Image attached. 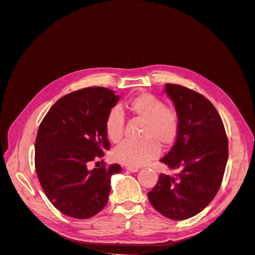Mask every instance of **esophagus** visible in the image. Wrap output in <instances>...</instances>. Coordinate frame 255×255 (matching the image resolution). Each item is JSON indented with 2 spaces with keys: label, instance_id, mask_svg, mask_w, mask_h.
<instances>
[{
  "label": "esophagus",
  "instance_id": "1",
  "mask_svg": "<svg viewBox=\"0 0 255 255\" xmlns=\"http://www.w3.org/2000/svg\"><path fill=\"white\" fill-rule=\"evenodd\" d=\"M126 169L129 170V171H131V172H136V171H138V168H137V167H132V166H127Z\"/></svg>",
  "mask_w": 255,
  "mask_h": 255
}]
</instances>
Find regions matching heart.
Listing matches in <instances>:
<instances>
[{"mask_svg": "<svg viewBox=\"0 0 255 255\" xmlns=\"http://www.w3.org/2000/svg\"><path fill=\"white\" fill-rule=\"evenodd\" d=\"M143 122L139 142L124 141L114 151L116 161L127 166L138 167L150 162L160 153V147L168 148L176 141L180 130L178 112L153 95L140 93L131 98L121 110L113 109L105 119L106 135L113 142H119L124 136L125 118L122 112Z\"/></svg>", "mask_w": 255, "mask_h": 255, "instance_id": "b5f03b06", "label": "heart"}]
</instances>
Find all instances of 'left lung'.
I'll list each match as a JSON object with an SVG mask.
<instances>
[{"label":"left lung","instance_id":"1","mask_svg":"<svg viewBox=\"0 0 255 255\" xmlns=\"http://www.w3.org/2000/svg\"><path fill=\"white\" fill-rule=\"evenodd\" d=\"M165 92L179 114L180 130L160 161L173 173H160L148 197L163 216L185 220L202 212L217 194L229 159V140L215 106L202 94L173 84H166Z\"/></svg>","mask_w":255,"mask_h":255}]
</instances>
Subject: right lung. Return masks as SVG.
Listing matches in <instances>:
<instances>
[{"instance_id":"add662e5","label":"right lung","mask_w":255,"mask_h":255,"mask_svg":"<svg viewBox=\"0 0 255 255\" xmlns=\"http://www.w3.org/2000/svg\"><path fill=\"white\" fill-rule=\"evenodd\" d=\"M118 101L114 91L103 87L77 90L60 98L40 123L37 176L49 202L67 216H95L109 200L111 177L122 170L119 164L97 166L111 148L105 119Z\"/></svg>"}]
</instances>
